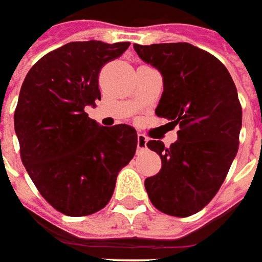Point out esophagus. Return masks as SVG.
<instances>
[{
  "label": "esophagus",
  "mask_w": 262,
  "mask_h": 262,
  "mask_svg": "<svg viewBox=\"0 0 262 262\" xmlns=\"http://www.w3.org/2000/svg\"><path fill=\"white\" fill-rule=\"evenodd\" d=\"M146 142H148V140H146V137L144 134H138V137H137V146H138V149L140 151H142V149H145L146 148Z\"/></svg>",
  "instance_id": "34e87169"
}]
</instances>
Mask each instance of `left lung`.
<instances>
[{"label": "left lung", "mask_w": 262, "mask_h": 262, "mask_svg": "<svg viewBox=\"0 0 262 262\" xmlns=\"http://www.w3.org/2000/svg\"><path fill=\"white\" fill-rule=\"evenodd\" d=\"M134 49L164 77L155 114L179 125L169 148L162 141L146 144L162 161L157 175L145 179L146 193L165 214L192 216L216 196L238 151L237 89L223 63L190 43H135Z\"/></svg>", "instance_id": "8db88e82"}]
</instances>
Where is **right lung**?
<instances>
[{
  "label": "right lung",
  "mask_w": 262,
  "mask_h": 262,
  "mask_svg": "<svg viewBox=\"0 0 262 262\" xmlns=\"http://www.w3.org/2000/svg\"><path fill=\"white\" fill-rule=\"evenodd\" d=\"M128 46L70 42L39 59L22 83L14 114L22 164L43 199L66 216L105 207L118 172L134 158V128L101 127L84 111L101 100V68Z\"/></svg>",
  "instance_id": "right-lung-1"
}]
</instances>
